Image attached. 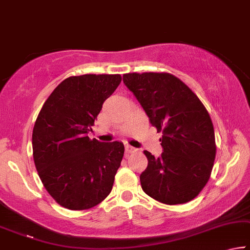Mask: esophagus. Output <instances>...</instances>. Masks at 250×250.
<instances>
[{
	"mask_svg": "<svg viewBox=\"0 0 250 250\" xmlns=\"http://www.w3.org/2000/svg\"><path fill=\"white\" fill-rule=\"evenodd\" d=\"M135 152V148L130 146V145H125V154L128 155V154H132V153Z\"/></svg>",
	"mask_w": 250,
	"mask_h": 250,
	"instance_id": "34e87169",
	"label": "esophagus"
}]
</instances>
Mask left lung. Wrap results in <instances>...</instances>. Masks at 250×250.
<instances>
[{
    "instance_id": "left-lung-1",
    "label": "left lung",
    "mask_w": 250,
    "mask_h": 250,
    "mask_svg": "<svg viewBox=\"0 0 250 250\" xmlns=\"http://www.w3.org/2000/svg\"><path fill=\"white\" fill-rule=\"evenodd\" d=\"M123 82L163 134L160 157L144 151L148 163L140 176L142 189L165 205L191 201L209 181L216 159L208 110L182 80L168 72H129L123 75Z\"/></svg>"
}]
</instances>
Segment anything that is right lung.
<instances>
[{
  "instance_id": "obj_1",
  "label": "right lung",
  "mask_w": 250,
  "mask_h": 250,
  "mask_svg": "<svg viewBox=\"0 0 250 250\" xmlns=\"http://www.w3.org/2000/svg\"><path fill=\"white\" fill-rule=\"evenodd\" d=\"M121 75L72 76L43 104L32 133L33 160L42 184L69 210L97 206L112 191L124 155L121 142L87 136Z\"/></svg>"
}]
</instances>
